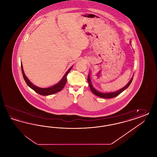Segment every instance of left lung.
<instances>
[{
	"mask_svg": "<svg viewBox=\"0 0 157 157\" xmlns=\"http://www.w3.org/2000/svg\"><path fill=\"white\" fill-rule=\"evenodd\" d=\"M133 77L134 76H132L131 79L129 81V82L128 83V84L125 86H124V88H122L121 90H118L116 92H102L98 90L94 85V83H93L91 79V78H90V73H89L88 76V82L89 83L90 89L91 90V91L93 92V94H94L95 95H97L98 97H99L103 98H112L118 96V95H120L121 92H122L124 90H126L127 88L130 85L133 79Z\"/></svg>",
	"mask_w": 157,
	"mask_h": 157,
	"instance_id": "left-lung-1",
	"label": "left lung"
}]
</instances>
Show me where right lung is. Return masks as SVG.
Here are the masks:
<instances>
[{"label": "right lung", "instance_id": "right-lung-1", "mask_svg": "<svg viewBox=\"0 0 157 157\" xmlns=\"http://www.w3.org/2000/svg\"><path fill=\"white\" fill-rule=\"evenodd\" d=\"M72 68V67H70L67 70L66 74H65L63 77L62 78V79L58 83H56V85L52 86L51 87H48V88H39V87H37L36 86L34 85L32 82H30V81L28 79V78L26 76V75L24 73L22 64L21 63V69H22V72L23 77L25 82L26 83V84L30 87L31 89H32L36 92H37V94H40L41 95H44V96L49 95L56 94L62 90L64 88V86L67 83V74H69V72H70V71L71 70Z\"/></svg>", "mask_w": 157, "mask_h": 157}]
</instances>
